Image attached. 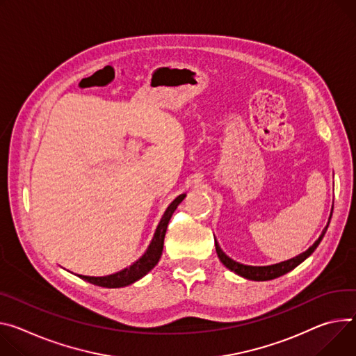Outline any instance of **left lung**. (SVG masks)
Returning a JSON list of instances; mask_svg holds the SVG:
<instances>
[{"label":"left lung","mask_w":356,"mask_h":356,"mask_svg":"<svg viewBox=\"0 0 356 356\" xmlns=\"http://www.w3.org/2000/svg\"><path fill=\"white\" fill-rule=\"evenodd\" d=\"M332 217V211H331V216H330V220ZM328 225H330V221H328ZM328 225L324 229V232H322V234L319 236V238L302 254L291 258V260H286V261H282V263H278V264H274V266H264V267H254V266H245V264H240L234 260H232V258L229 255H225L222 252V250L220 248L218 243L214 240V244H216V251H217V255L220 258V261L227 267L229 270L234 271L236 274L247 278V280H252V281H268V280H274V278H278L286 273H289L291 270H294L297 266H300L305 258H308L314 251L315 248L319 245L321 240L324 238L325 233H327V229Z\"/></svg>","instance_id":"1"}]
</instances>
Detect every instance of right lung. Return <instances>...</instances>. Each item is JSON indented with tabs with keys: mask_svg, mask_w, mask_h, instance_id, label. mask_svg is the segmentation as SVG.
I'll use <instances>...</instances> for the list:
<instances>
[{
	"mask_svg": "<svg viewBox=\"0 0 356 356\" xmlns=\"http://www.w3.org/2000/svg\"><path fill=\"white\" fill-rule=\"evenodd\" d=\"M186 197V195L177 196L170 206L168 207V210L165 211L163 217H161L154 237L149 245V248L146 250V252L139 258L136 263H134L131 267H127L119 273L111 274V275H105V277H89V275H79L82 280H86L95 285L99 286H108V288H118V286H124L132 284L135 281H138L139 278H142L143 275H146L160 260L161 257V251H163V243H165V234L168 230V224L175 213V210L177 209V206L183 202V199Z\"/></svg>",
	"mask_w": 356,
	"mask_h": 356,
	"instance_id": "right-lung-1",
	"label": "right lung"
}]
</instances>
